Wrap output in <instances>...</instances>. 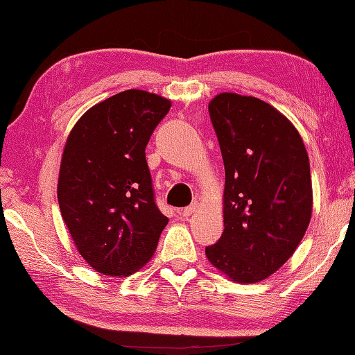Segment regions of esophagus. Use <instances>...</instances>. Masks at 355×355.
Returning a JSON list of instances; mask_svg holds the SVG:
<instances>
[{"instance_id": "obj_1", "label": "esophagus", "mask_w": 355, "mask_h": 355, "mask_svg": "<svg viewBox=\"0 0 355 355\" xmlns=\"http://www.w3.org/2000/svg\"><path fill=\"white\" fill-rule=\"evenodd\" d=\"M195 210H197V202H193V205H191V206H187V207L180 210V215H183L184 218H187V216H191V215L195 212Z\"/></svg>"}]
</instances>
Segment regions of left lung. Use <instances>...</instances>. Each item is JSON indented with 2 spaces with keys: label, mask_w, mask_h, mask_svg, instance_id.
<instances>
[{
  "label": "left lung",
  "mask_w": 355,
  "mask_h": 355,
  "mask_svg": "<svg viewBox=\"0 0 355 355\" xmlns=\"http://www.w3.org/2000/svg\"><path fill=\"white\" fill-rule=\"evenodd\" d=\"M224 171V232L207 259L241 284L263 281L290 259L311 220L310 160L296 128L252 96L209 103Z\"/></svg>",
  "instance_id": "8db88e82"
}]
</instances>
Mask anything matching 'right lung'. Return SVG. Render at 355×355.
<instances>
[{
    "label": "right lung",
    "mask_w": 355,
    "mask_h": 355,
    "mask_svg": "<svg viewBox=\"0 0 355 355\" xmlns=\"http://www.w3.org/2000/svg\"><path fill=\"white\" fill-rule=\"evenodd\" d=\"M171 102L128 89L94 105L67 139L59 209L79 253L102 275L145 266L168 224L155 205L145 149Z\"/></svg>",
    "instance_id": "1"
}]
</instances>
